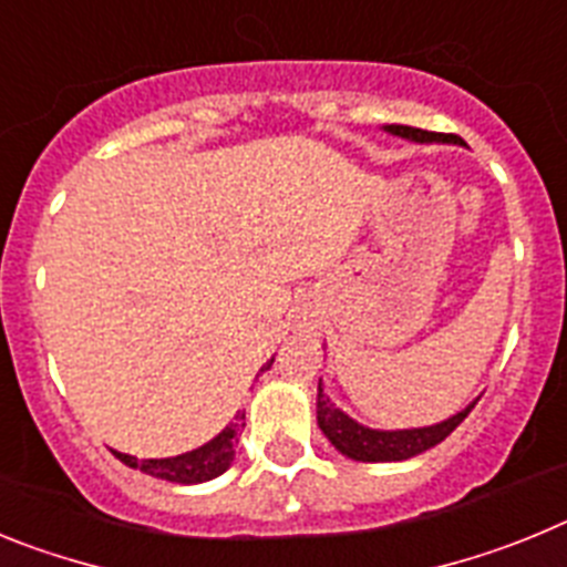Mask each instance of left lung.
Here are the masks:
<instances>
[{
	"mask_svg": "<svg viewBox=\"0 0 567 567\" xmlns=\"http://www.w3.org/2000/svg\"><path fill=\"white\" fill-rule=\"evenodd\" d=\"M383 133L398 135V138L412 144H457V147H463V138H457V135L429 133V130L409 127V124H383ZM477 400L480 398H474L457 414L432 425H420V429H372V425H363L354 417H349L338 403H332L329 394L323 392V380H318L315 414H318L320 432L327 434L329 443L343 457L358 460V463H400V460H412L434 449L437 443H443L468 417Z\"/></svg>",
	"mask_w": 567,
	"mask_h": 567,
	"instance_id": "left-lung-1",
	"label": "left lung"
}]
</instances>
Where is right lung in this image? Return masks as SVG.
Masks as SVG:
<instances>
[{"label": "right lung", "instance_id": "right-lung-1", "mask_svg": "<svg viewBox=\"0 0 567 567\" xmlns=\"http://www.w3.org/2000/svg\"><path fill=\"white\" fill-rule=\"evenodd\" d=\"M272 363H275V358L260 365V372L272 369ZM240 420H244V412L235 414L233 423L224 425L221 432L215 434L213 440H207V443L198 445V449H193V452L175 454V457L138 460V457H133V454H122V452H113V454L122 460L124 465L144 471V474H150V477H155V480H167V483H175V485L209 483V480L221 477L224 471L233 465L235 443H238L240 429H244V423H240Z\"/></svg>", "mask_w": 567, "mask_h": 567}]
</instances>
